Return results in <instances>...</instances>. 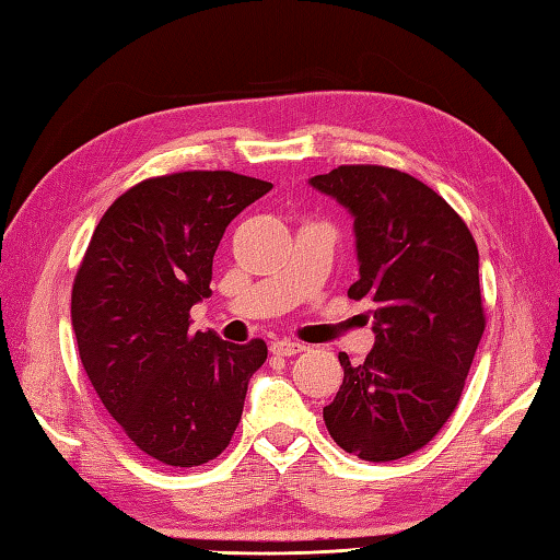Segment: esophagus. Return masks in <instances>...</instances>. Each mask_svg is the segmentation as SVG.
Instances as JSON below:
<instances>
[{
  "instance_id": "esophagus-1",
  "label": "esophagus",
  "mask_w": 560,
  "mask_h": 560,
  "mask_svg": "<svg viewBox=\"0 0 560 560\" xmlns=\"http://www.w3.org/2000/svg\"><path fill=\"white\" fill-rule=\"evenodd\" d=\"M305 351L303 343L299 341H291V339H279V341H271V353L273 355H295Z\"/></svg>"
}]
</instances>
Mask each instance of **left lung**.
I'll return each mask as SVG.
<instances>
[{"mask_svg":"<svg viewBox=\"0 0 560 560\" xmlns=\"http://www.w3.org/2000/svg\"><path fill=\"white\" fill-rule=\"evenodd\" d=\"M311 185L353 213L361 279L349 299L371 301L375 319L361 365L339 353L343 383L325 425L349 455L401 459L459 404L486 329L479 249L459 213L409 173L339 165Z\"/></svg>","mask_w":560,"mask_h":560,"instance_id":"1","label":"left lung"}]
</instances>
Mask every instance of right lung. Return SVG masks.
I'll return each mask as SVG.
<instances>
[{
	"mask_svg": "<svg viewBox=\"0 0 560 560\" xmlns=\"http://www.w3.org/2000/svg\"><path fill=\"white\" fill-rule=\"evenodd\" d=\"M271 183L185 171L129 187L91 235L71 287L79 359L132 443L168 467H199L229 447L267 343L189 329L211 295L213 253Z\"/></svg>",
	"mask_w": 560,
	"mask_h": 560,
	"instance_id": "1",
	"label": "right lung"
}]
</instances>
